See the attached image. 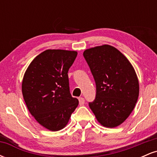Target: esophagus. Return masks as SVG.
I'll return each mask as SVG.
<instances>
[{
  "mask_svg": "<svg viewBox=\"0 0 157 157\" xmlns=\"http://www.w3.org/2000/svg\"><path fill=\"white\" fill-rule=\"evenodd\" d=\"M79 103H80V105H84V103H85V100H84L83 97H80V98H79Z\"/></svg>",
  "mask_w": 157,
  "mask_h": 157,
  "instance_id": "esophagus-1",
  "label": "esophagus"
}]
</instances>
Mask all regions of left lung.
Instances as JSON below:
<instances>
[{
  "mask_svg": "<svg viewBox=\"0 0 157 157\" xmlns=\"http://www.w3.org/2000/svg\"><path fill=\"white\" fill-rule=\"evenodd\" d=\"M83 56L96 82L89 107L100 125L115 128L129 117L137 102L140 85L130 61L110 45L87 48Z\"/></svg>",
  "mask_w": 157,
  "mask_h": 157,
  "instance_id": "1",
  "label": "left lung"
}]
</instances>
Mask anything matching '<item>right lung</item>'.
<instances>
[{
    "mask_svg": "<svg viewBox=\"0 0 157 157\" xmlns=\"http://www.w3.org/2000/svg\"><path fill=\"white\" fill-rule=\"evenodd\" d=\"M77 51L47 49L32 61L22 80V94L27 109L40 125L52 131L67 125L78 105L71 97L68 71Z\"/></svg>",
    "mask_w": 157,
    "mask_h": 157,
    "instance_id": "add662e5",
    "label": "right lung"
}]
</instances>
